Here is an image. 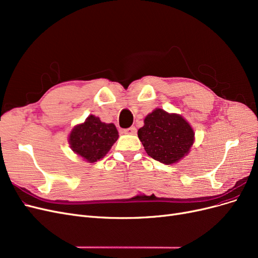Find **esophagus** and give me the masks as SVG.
<instances>
[{
  "mask_svg": "<svg viewBox=\"0 0 258 258\" xmlns=\"http://www.w3.org/2000/svg\"><path fill=\"white\" fill-rule=\"evenodd\" d=\"M123 134H126V135H137V128L132 126V127L128 128V129H124L123 130Z\"/></svg>",
  "mask_w": 258,
  "mask_h": 258,
  "instance_id": "obj_1",
  "label": "esophagus"
}]
</instances>
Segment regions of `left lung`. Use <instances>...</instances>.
<instances>
[{"label": "left lung", "instance_id": "8db88e82", "mask_svg": "<svg viewBox=\"0 0 258 258\" xmlns=\"http://www.w3.org/2000/svg\"><path fill=\"white\" fill-rule=\"evenodd\" d=\"M194 131L182 116L156 108L144 119L138 131L147 155L159 162L171 165L188 153L194 143Z\"/></svg>", "mask_w": 258, "mask_h": 258}]
</instances>
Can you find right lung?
Wrapping results in <instances>:
<instances>
[{"mask_svg":"<svg viewBox=\"0 0 258 258\" xmlns=\"http://www.w3.org/2000/svg\"><path fill=\"white\" fill-rule=\"evenodd\" d=\"M117 139L118 131L115 124L102 122L99 117L90 115L71 131L69 142L77 155L88 162H96L111 150Z\"/></svg>","mask_w":258,"mask_h":258,"instance_id":"obj_1","label":"right lung"}]
</instances>
